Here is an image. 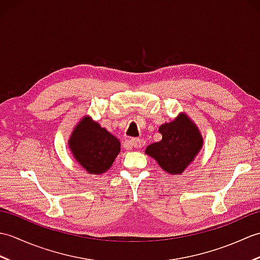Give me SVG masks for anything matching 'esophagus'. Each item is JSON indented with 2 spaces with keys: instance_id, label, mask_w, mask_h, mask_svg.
I'll list each match as a JSON object with an SVG mask.
<instances>
[{
  "instance_id": "1",
  "label": "esophagus",
  "mask_w": 260,
  "mask_h": 260,
  "mask_svg": "<svg viewBox=\"0 0 260 260\" xmlns=\"http://www.w3.org/2000/svg\"><path fill=\"white\" fill-rule=\"evenodd\" d=\"M145 142L144 140L142 139H131V140H126L124 143V146L127 148H132V147H136V148H140L142 146H144Z\"/></svg>"
}]
</instances>
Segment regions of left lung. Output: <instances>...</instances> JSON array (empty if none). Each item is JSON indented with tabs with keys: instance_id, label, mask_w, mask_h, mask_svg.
<instances>
[{
	"instance_id": "8db88e82",
	"label": "left lung",
	"mask_w": 260,
	"mask_h": 260,
	"mask_svg": "<svg viewBox=\"0 0 260 260\" xmlns=\"http://www.w3.org/2000/svg\"><path fill=\"white\" fill-rule=\"evenodd\" d=\"M158 132L162 140L147 146L145 152L167 172L182 173L202 146L197 126L185 115H180L171 123L159 126Z\"/></svg>"
}]
</instances>
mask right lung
<instances>
[{"mask_svg":"<svg viewBox=\"0 0 260 260\" xmlns=\"http://www.w3.org/2000/svg\"><path fill=\"white\" fill-rule=\"evenodd\" d=\"M69 145L77 161L92 174L107 171L120 151L119 141L89 117L76 127Z\"/></svg>","mask_w":260,"mask_h":260,"instance_id":"right-lung-1","label":"right lung"}]
</instances>
